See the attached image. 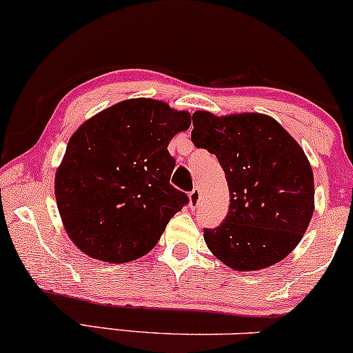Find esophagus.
<instances>
[{
  "label": "esophagus",
  "instance_id": "34e87169",
  "mask_svg": "<svg viewBox=\"0 0 353 353\" xmlns=\"http://www.w3.org/2000/svg\"><path fill=\"white\" fill-rule=\"evenodd\" d=\"M188 199H190V208H196L199 204V199H201V191H199V188H194L188 194Z\"/></svg>",
  "mask_w": 353,
  "mask_h": 353
}]
</instances>
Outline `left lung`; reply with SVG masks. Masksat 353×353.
Segmentation results:
<instances>
[{
    "mask_svg": "<svg viewBox=\"0 0 353 353\" xmlns=\"http://www.w3.org/2000/svg\"><path fill=\"white\" fill-rule=\"evenodd\" d=\"M191 141L219 160L229 186V211L204 242L237 272L281 262L301 242L314 212V176L301 145L260 112L193 114Z\"/></svg>",
    "mask_w": 353,
    "mask_h": 353,
    "instance_id": "8db88e82",
    "label": "left lung"
}]
</instances>
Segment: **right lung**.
Wrapping results in <instances>:
<instances>
[{
  "instance_id": "right-lung-1",
  "label": "right lung",
  "mask_w": 353,
  "mask_h": 353,
  "mask_svg": "<svg viewBox=\"0 0 353 353\" xmlns=\"http://www.w3.org/2000/svg\"><path fill=\"white\" fill-rule=\"evenodd\" d=\"M191 114L134 98L90 117L68 141L55 199L72 242L91 259L125 263L154 249L188 196L170 185L167 147Z\"/></svg>"
}]
</instances>
